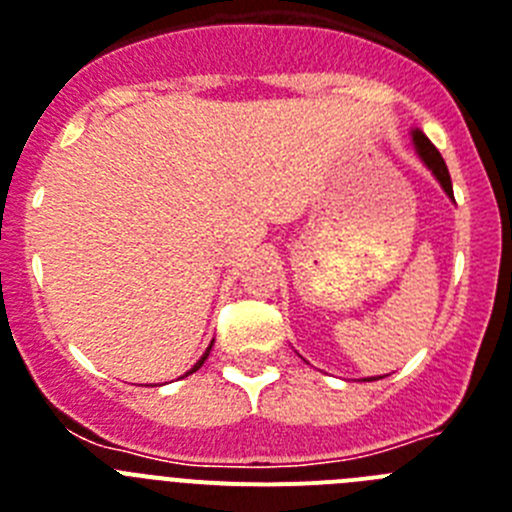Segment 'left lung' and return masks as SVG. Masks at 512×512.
Here are the masks:
<instances>
[{"mask_svg":"<svg viewBox=\"0 0 512 512\" xmlns=\"http://www.w3.org/2000/svg\"><path fill=\"white\" fill-rule=\"evenodd\" d=\"M412 139H415L417 154H420L422 162L428 164L430 172H433V175L438 177V182H441V185H443V190H446V193L453 198L451 175H448V167H446V162H443L441 151H438L433 144H430V139H428V136H425V133H422V131L412 133Z\"/></svg>","mask_w":512,"mask_h":512,"instance_id":"1","label":"left lung"}]
</instances>
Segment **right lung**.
<instances>
[{"mask_svg": "<svg viewBox=\"0 0 512 512\" xmlns=\"http://www.w3.org/2000/svg\"><path fill=\"white\" fill-rule=\"evenodd\" d=\"M208 353H211V348H208V350H206V355H203L201 361L195 363V366H193V371H198V368H201V366H203V361H206V358H208ZM193 371H188V373H193Z\"/></svg>", "mask_w": 512, "mask_h": 512, "instance_id": "obj_1", "label": "right lung"}]
</instances>
